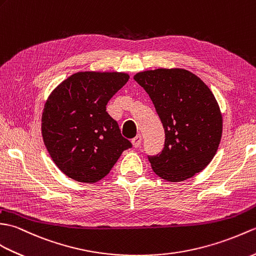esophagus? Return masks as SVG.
Listing matches in <instances>:
<instances>
[{"label":"esophagus","mask_w":256,"mask_h":256,"mask_svg":"<svg viewBox=\"0 0 256 256\" xmlns=\"http://www.w3.org/2000/svg\"><path fill=\"white\" fill-rule=\"evenodd\" d=\"M141 142H142V137H141V134H138L136 137L132 139V144L134 148H139L141 146Z\"/></svg>","instance_id":"34e87169"}]
</instances>
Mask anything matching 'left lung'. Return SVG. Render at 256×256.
I'll use <instances>...</instances> for the list:
<instances>
[{
  "label": "left lung",
  "mask_w": 256,
  "mask_h": 256,
  "mask_svg": "<svg viewBox=\"0 0 256 256\" xmlns=\"http://www.w3.org/2000/svg\"><path fill=\"white\" fill-rule=\"evenodd\" d=\"M134 78L149 94L166 132L162 151L148 156L153 171L170 182L202 171L222 134V117L212 90L184 69L139 72Z\"/></svg>",
  "instance_id": "8db88e82"
}]
</instances>
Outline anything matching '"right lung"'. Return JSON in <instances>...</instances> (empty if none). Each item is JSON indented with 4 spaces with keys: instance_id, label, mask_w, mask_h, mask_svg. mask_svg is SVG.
<instances>
[{
    "instance_id": "obj_1",
    "label": "right lung",
    "mask_w": 256,
    "mask_h": 256,
    "mask_svg": "<svg viewBox=\"0 0 256 256\" xmlns=\"http://www.w3.org/2000/svg\"><path fill=\"white\" fill-rule=\"evenodd\" d=\"M128 80L120 72H78L49 96L42 118L44 142L70 178L98 182L132 146L106 112L108 100Z\"/></svg>"
}]
</instances>
